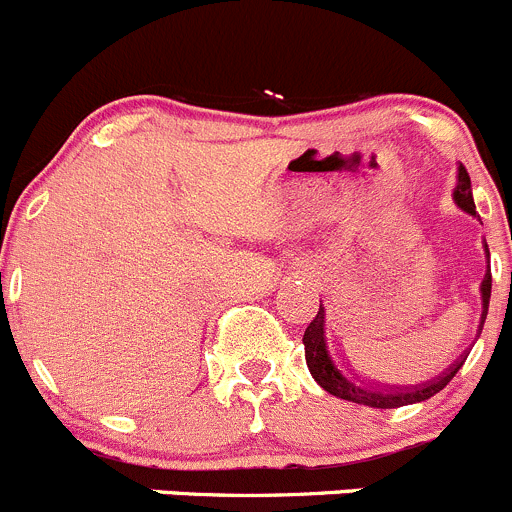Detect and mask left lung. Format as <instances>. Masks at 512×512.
Wrapping results in <instances>:
<instances>
[{"instance_id": "obj_1", "label": "left lung", "mask_w": 512, "mask_h": 512, "mask_svg": "<svg viewBox=\"0 0 512 512\" xmlns=\"http://www.w3.org/2000/svg\"><path fill=\"white\" fill-rule=\"evenodd\" d=\"M453 201L465 211V214L475 216V201H473V189H470V176L465 171V166H458V184H455ZM485 256L488 254V244H485ZM490 286H493V278H490V266L485 273L483 283H480V296H483V313H480V326L478 333L483 331L485 316H488V303H490ZM326 311L323 306L318 308L316 318L308 323L306 333H303V346H306V366L311 371V376L316 378L318 386L323 391H328L331 396L343 398V401L361 403L368 408H401L411 406V403L428 401L430 396H435L438 391H443L450 381H453L455 373L460 371V366L465 363V353L453 363V366L445 368L440 376L430 378L426 383H416V386H381V383H366L358 381V378H348L338 371V366L333 363L331 353L326 346Z\"/></svg>"}]
</instances>
